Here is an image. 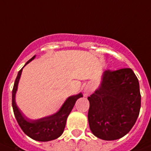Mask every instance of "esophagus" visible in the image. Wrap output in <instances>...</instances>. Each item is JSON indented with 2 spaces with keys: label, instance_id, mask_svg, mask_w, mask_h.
Returning <instances> with one entry per match:
<instances>
[{
  "label": "esophagus",
  "instance_id": "esophagus-1",
  "mask_svg": "<svg viewBox=\"0 0 151 151\" xmlns=\"http://www.w3.org/2000/svg\"><path fill=\"white\" fill-rule=\"evenodd\" d=\"M91 91H92V89H91V87L85 86V88H84V94H85V96H88L91 93Z\"/></svg>",
  "mask_w": 151,
  "mask_h": 151
}]
</instances>
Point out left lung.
<instances>
[{
  "label": "left lung",
  "instance_id": "8db88e82",
  "mask_svg": "<svg viewBox=\"0 0 151 151\" xmlns=\"http://www.w3.org/2000/svg\"><path fill=\"white\" fill-rule=\"evenodd\" d=\"M88 99L92 133L103 140H117L130 131L139 117V80L130 68L106 70L99 88Z\"/></svg>",
  "mask_w": 151,
  "mask_h": 151
}]
</instances>
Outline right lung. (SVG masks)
Instances as JSON below:
<instances>
[{"instance_id": "obj_1", "label": "right lung", "mask_w": 151, "mask_h": 151, "mask_svg": "<svg viewBox=\"0 0 151 151\" xmlns=\"http://www.w3.org/2000/svg\"><path fill=\"white\" fill-rule=\"evenodd\" d=\"M35 57L36 55H34L32 58L30 59L26 63L24 66L34 60ZM24 66L18 73L12 93V106L16 121L22 131L27 136L34 140L39 141V142H48L58 139L63 132L66 126V119L71 112L72 109L74 107L77 99L83 96L82 93H79L77 95L69 96L65 100L60 109L52 115L37 119V120L28 118L18 108L16 103V93Z\"/></svg>"}]
</instances>
